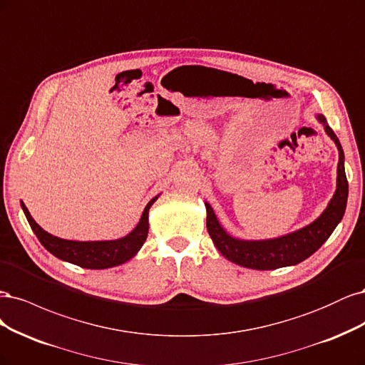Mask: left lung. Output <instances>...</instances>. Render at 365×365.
<instances>
[{
	"mask_svg": "<svg viewBox=\"0 0 365 365\" xmlns=\"http://www.w3.org/2000/svg\"><path fill=\"white\" fill-rule=\"evenodd\" d=\"M317 118L324 125L326 133L332 138L339 153L336 191L324 212L309 226L285 235V237L264 241H242L232 238L229 233H226L218 222L212 207L209 203H205L207 210V232L220 253L227 257L229 261L252 269H276L280 267L296 265L319 250L343 218L349 195V183L344 171V153L324 116L319 115Z\"/></svg>",
	"mask_w": 365,
	"mask_h": 365,
	"instance_id": "obj_1",
	"label": "left lung"
}]
</instances>
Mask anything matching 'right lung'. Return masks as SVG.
<instances>
[{
    "label": "right lung",
    "mask_w": 365,
    "mask_h": 365,
    "mask_svg": "<svg viewBox=\"0 0 365 365\" xmlns=\"http://www.w3.org/2000/svg\"><path fill=\"white\" fill-rule=\"evenodd\" d=\"M158 197L151 198L145 206L143 217H140L138 226L124 238L115 241H68L53 237L51 233L45 232L36 221H34L26 207L24 203H21L22 210L29 220V225L33 229L41 244L46 250L53 253L56 257L74 265L91 268V269H101L110 268L115 265L124 264L125 261L132 259L143 247L147 240L148 233V210L151 205L155 203Z\"/></svg>",
    "instance_id": "add662e5"
}]
</instances>
